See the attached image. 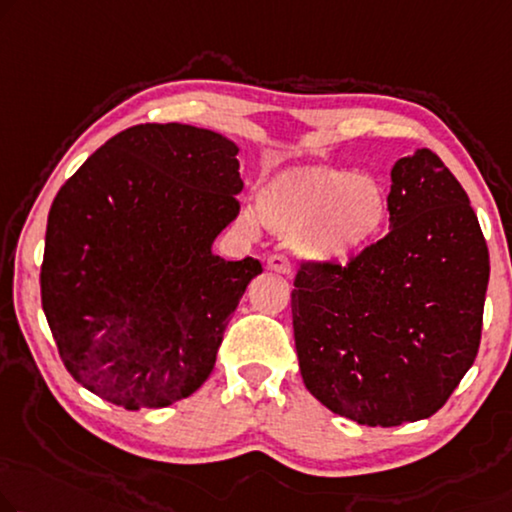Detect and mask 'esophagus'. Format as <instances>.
Here are the masks:
<instances>
[{"label": "esophagus", "instance_id": "esophagus-1", "mask_svg": "<svg viewBox=\"0 0 512 512\" xmlns=\"http://www.w3.org/2000/svg\"><path fill=\"white\" fill-rule=\"evenodd\" d=\"M266 266H269L271 271H278V273H292L294 271V264H292V259H289L287 255H282V253H276V255H271L269 259H266Z\"/></svg>", "mask_w": 512, "mask_h": 512}]
</instances>
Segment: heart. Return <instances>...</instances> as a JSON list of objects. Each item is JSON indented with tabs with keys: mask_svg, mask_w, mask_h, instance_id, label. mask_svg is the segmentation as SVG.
I'll return each instance as SVG.
<instances>
[{
	"mask_svg": "<svg viewBox=\"0 0 512 512\" xmlns=\"http://www.w3.org/2000/svg\"><path fill=\"white\" fill-rule=\"evenodd\" d=\"M257 218L305 253L347 262L384 230L388 197L368 174L342 167H299L273 177L257 193Z\"/></svg>",
	"mask_w": 512,
	"mask_h": 512,
	"instance_id": "heart-1",
	"label": "heart"
}]
</instances>
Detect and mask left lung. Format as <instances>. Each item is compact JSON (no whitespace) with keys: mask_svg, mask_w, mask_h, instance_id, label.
Here are the masks:
<instances>
[{"mask_svg":"<svg viewBox=\"0 0 512 512\" xmlns=\"http://www.w3.org/2000/svg\"><path fill=\"white\" fill-rule=\"evenodd\" d=\"M391 230L345 264L301 259L292 319L305 388L358 425L427 418L474 365L490 253L430 149L391 170Z\"/></svg>","mask_w":512,"mask_h":512,"instance_id":"8db88e82","label":"left lung"}]
</instances>
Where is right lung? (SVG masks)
Segmentation results:
<instances>
[{
  "instance_id": "add662e5",
  "label": "right lung",
  "mask_w": 512,
  "mask_h": 512,
  "mask_svg": "<svg viewBox=\"0 0 512 512\" xmlns=\"http://www.w3.org/2000/svg\"><path fill=\"white\" fill-rule=\"evenodd\" d=\"M236 144L137 124L91 154L52 202L41 303L73 379L126 409L188 398L211 375L262 262L211 243L239 213Z\"/></svg>"
}]
</instances>
